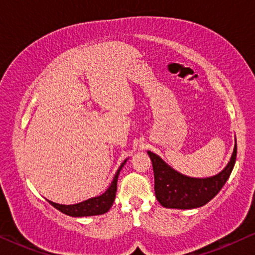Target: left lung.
<instances>
[{
	"instance_id": "left-lung-1",
	"label": "left lung",
	"mask_w": 255,
	"mask_h": 255,
	"mask_svg": "<svg viewBox=\"0 0 255 255\" xmlns=\"http://www.w3.org/2000/svg\"><path fill=\"white\" fill-rule=\"evenodd\" d=\"M147 153L152 161L155 197L159 203L170 209H195L210 202L228 181L236 162L237 141L228 166L217 175L207 179L183 175L154 153Z\"/></svg>"
}]
</instances>
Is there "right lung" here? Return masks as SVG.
I'll return each mask as SVG.
<instances>
[{"label": "right lung", "instance_id": "add662e5", "mask_svg": "<svg viewBox=\"0 0 255 255\" xmlns=\"http://www.w3.org/2000/svg\"><path fill=\"white\" fill-rule=\"evenodd\" d=\"M125 162H127V160L123 161V163L120 166V168H118L117 173L115 174V177L113 182L110 184V187L106 190V193L100 195V196L89 198V200L83 201L81 203L72 204V205L58 204L47 200L48 203L53 205L55 209H58V210L61 211L62 214L72 216V217H87V216H96V215L106 214V212L109 211V209L111 208V205H113L115 201V197H116L118 175H120L121 169L123 168Z\"/></svg>", "mask_w": 255, "mask_h": 255}]
</instances>
